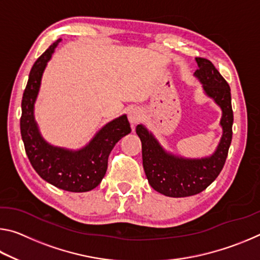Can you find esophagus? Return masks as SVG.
I'll return each mask as SVG.
<instances>
[{"instance_id":"esophagus-1","label":"esophagus","mask_w":260,"mask_h":260,"mask_svg":"<svg viewBox=\"0 0 260 260\" xmlns=\"http://www.w3.org/2000/svg\"><path fill=\"white\" fill-rule=\"evenodd\" d=\"M142 116H143V113H142V111H141L139 108H134V109L129 110V112H128V120H129V122L132 124V126L139 124V122L141 121V119H142Z\"/></svg>"}]
</instances>
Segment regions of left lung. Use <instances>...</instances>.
<instances>
[{
	"mask_svg": "<svg viewBox=\"0 0 260 260\" xmlns=\"http://www.w3.org/2000/svg\"><path fill=\"white\" fill-rule=\"evenodd\" d=\"M199 70L193 73L204 94L221 109L222 135L212 155L187 158L174 155L161 146L146 126H136L142 143L143 169L150 186L169 197H187L200 193L212 183L225 165L233 135L231 88L210 60L196 58Z\"/></svg>",
	"mask_w": 260,
	"mask_h": 260,
	"instance_id": "obj_1",
	"label": "left lung"
}]
</instances>
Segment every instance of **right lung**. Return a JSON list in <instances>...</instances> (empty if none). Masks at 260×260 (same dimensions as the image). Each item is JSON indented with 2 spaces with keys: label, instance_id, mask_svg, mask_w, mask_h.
Listing matches in <instances>:
<instances>
[{
  "label": "right lung",
  "instance_id": "add662e5",
  "mask_svg": "<svg viewBox=\"0 0 260 260\" xmlns=\"http://www.w3.org/2000/svg\"><path fill=\"white\" fill-rule=\"evenodd\" d=\"M61 39L55 41L35 61L21 100L20 133L33 169L52 186L72 192L89 191L99 186L107 173L108 158L116 143L131 133L126 114L96 132L85 147L77 150L52 146L43 139L35 120L34 107L40 91L43 72Z\"/></svg>",
  "mask_w": 260,
  "mask_h": 260
}]
</instances>
